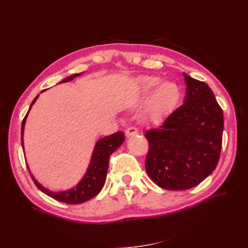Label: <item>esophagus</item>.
<instances>
[{"label":"esophagus","instance_id":"34e87169","mask_svg":"<svg viewBox=\"0 0 248 248\" xmlns=\"http://www.w3.org/2000/svg\"><path fill=\"white\" fill-rule=\"evenodd\" d=\"M139 133L138 129L135 127H129L127 130H125V135L128 136V138H131V136H134Z\"/></svg>","mask_w":248,"mask_h":248}]
</instances>
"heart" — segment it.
I'll return each instance as SVG.
<instances>
[{"mask_svg":"<svg viewBox=\"0 0 248 248\" xmlns=\"http://www.w3.org/2000/svg\"><path fill=\"white\" fill-rule=\"evenodd\" d=\"M160 83L161 78L155 77H145L139 83L140 93L144 98L150 96L157 89L147 105V115L154 121L165 119L175 108L180 98V91L175 83L165 82L161 86Z\"/></svg>","mask_w":248,"mask_h":248,"instance_id":"1","label":"heart"}]
</instances>
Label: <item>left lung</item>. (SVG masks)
Here are the masks:
<instances>
[{"mask_svg": "<svg viewBox=\"0 0 248 248\" xmlns=\"http://www.w3.org/2000/svg\"><path fill=\"white\" fill-rule=\"evenodd\" d=\"M184 103L161 127L145 136L149 149L146 170L156 186L182 191L196 186L217 167L223 141L224 116L207 84L183 73Z\"/></svg>", "mask_w": 248, "mask_h": 248, "instance_id": "8db88e82", "label": "left lung"}]
</instances>
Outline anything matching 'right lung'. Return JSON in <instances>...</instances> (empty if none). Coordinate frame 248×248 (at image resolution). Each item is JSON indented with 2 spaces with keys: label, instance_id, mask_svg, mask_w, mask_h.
<instances>
[{
  "label": "right lung",
  "instance_id": "right-lung-1",
  "mask_svg": "<svg viewBox=\"0 0 248 248\" xmlns=\"http://www.w3.org/2000/svg\"><path fill=\"white\" fill-rule=\"evenodd\" d=\"M78 76H80V73H78V75H72L70 77H68L60 83L69 82ZM37 98H38V96L33 100V102H31V107L29 108V112L31 108L33 107V104L35 103ZM29 112L26 113L25 117L22 121V127H21V140H22V147H23V131H24L25 120H26V117H28ZM124 133L120 132V131L119 132H116L112 135L105 136V138L99 140L96 143V146H94L91 164L88 166V170L85 173V176L82 178V180L78 182L75 187L68 189V191L52 192L50 189L46 188L41 186V184H39L38 181L36 180L29 170L30 175L31 179H33L34 183L36 184V186L38 187L41 192H44L45 194H46L48 196L52 197L53 199H56L59 200V202L69 203V204H78V203L85 202L87 200L92 199L93 197L96 196V195H98L100 191L102 189L105 182V178H107L109 156L116 149L119 148L121 144L124 143Z\"/></svg>",
  "mask_w": 248,
  "mask_h": 248
}]
</instances>
